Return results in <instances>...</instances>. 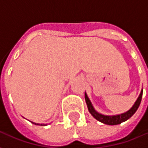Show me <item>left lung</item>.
<instances>
[{"label":"left lung","mask_w":148,"mask_h":148,"mask_svg":"<svg viewBox=\"0 0 148 148\" xmlns=\"http://www.w3.org/2000/svg\"><path fill=\"white\" fill-rule=\"evenodd\" d=\"M142 95H143V90L141 91L138 99H137L136 103L134 104V106L132 107V109L130 110H128V111L124 112V113H122V114L120 115H116V116H105V115L98 113L94 109L93 106H92L90 99L87 97L86 93H85V99H86V102L89 112L96 120H97L100 122H101V123H104V124H109V125H116V124H120L122 122L126 121L129 118L132 117V116H133V114L136 112V110L139 108V106H140L141 99H142Z\"/></svg>","instance_id":"left-lung-1"}]
</instances>
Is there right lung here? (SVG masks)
I'll use <instances>...</instances> for the list:
<instances>
[{"mask_svg":"<svg viewBox=\"0 0 148 148\" xmlns=\"http://www.w3.org/2000/svg\"><path fill=\"white\" fill-rule=\"evenodd\" d=\"M32 123H33V122H32ZM33 124H37V125H39V124H36V123H33ZM40 125H42V124H40Z\"/></svg>","mask_w":148,"mask_h":148,"instance_id":"right-lung-1","label":"right lung"}]
</instances>
